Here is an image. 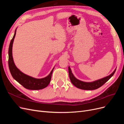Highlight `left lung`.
<instances>
[{"instance_id": "8db88e82", "label": "left lung", "mask_w": 124, "mask_h": 124, "mask_svg": "<svg viewBox=\"0 0 124 124\" xmlns=\"http://www.w3.org/2000/svg\"><path fill=\"white\" fill-rule=\"evenodd\" d=\"M68 70L70 81L71 82V83H72L75 86H76L78 88L84 90H94L99 88L101 86H102L105 83H106V82L113 76L116 71V69L113 71V73L110 75V76L93 82H85L78 80L74 77L69 67H68Z\"/></svg>"}]
</instances>
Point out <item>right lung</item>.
Listing matches in <instances>:
<instances>
[{
    "mask_svg": "<svg viewBox=\"0 0 124 124\" xmlns=\"http://www.w3.org/2000/svg\"><path fill=\"white\" fill-rule=\"evenodd\" d=\"M16 35V30L13 38L11 40L9 47L8 65L10 73L12 77L26 89L31 90H39L44 88L49 84L51 81L52 74L53 69L48 76L43 78H35L26 75L18 70L15 65L12 57V46L13 41Z\"/></svg>",
    "mask_w": 124,
    "mask_h": 124,
    "instance_id": "1",
    "label": "right lung"
}]
</instances>
